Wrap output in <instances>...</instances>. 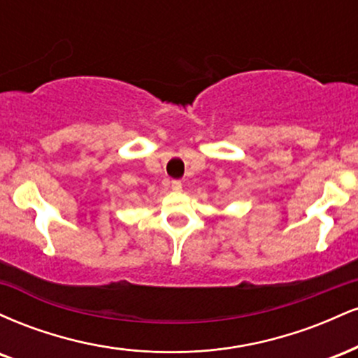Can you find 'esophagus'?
Masks as SVG:
<instances>
[{"label": "esophagus", "mask_w": 358, "mask_h": 358, "mask_svg": "<svg viewBox=\"0 0 358 358\" xmlns=\"http://www.w3.org/2000/svg\"><path fill=\"white\" fill-rule=\"evenodd\" d=\"M171 190L173 192L182 190V182H180V180H173V182H171Z\"/></svg>", "instance_id": "1"}]
</instances>
